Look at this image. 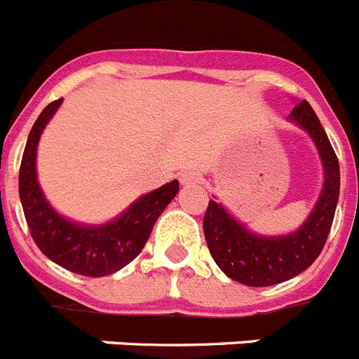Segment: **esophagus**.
Returning <instances> with one entry per match:
<instances>
[{"label": "esophagus", "mask_w": 359, "mask_h": 359, "mask_svg": "<svg viewBox=\"0 0 359 359\" xmlns=\"http://www.w3.org/2000/svg\"><path fill=\"white\" fill-rule=\"evenodd\" d=\"M198 182H200V174L196 172V170L187 168V170H182V172H180V183H182V185H194V183Z\"/></svg>", "instance_id": "1"}]
</instances>
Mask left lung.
Here are the masks:
<instances>
[{
  "label": "left lung",
  "instance_id": "8db88e82",
  "mask_svg": "<svg viewBox=\"0 0 359 359\" xmlns=\"http://www.w3.org/2000/svg\"><path fill=\"white\" fill-rule=\"evenodd\" d=\"M289 119L312 137L325 172L320 198L305 223L292 234H254L214 200L209 201L203 217L205 240L217 267L234 281L249 287H271L311 267L325 245L336 212L339 163L316 112L303 100L294 107Z\"/></svg>",
  "mask_w": 359,
  "mask_h": 359
}]
</instances>
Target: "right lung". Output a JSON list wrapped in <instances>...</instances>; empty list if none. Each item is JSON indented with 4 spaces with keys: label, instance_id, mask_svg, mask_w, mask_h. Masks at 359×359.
<instances>
[{
    "label": "right lung",
    "instance_id": "1",
    "mask_svg": "<svg viewBox=\"0 0 359 359\" xmlns=\"http://www.w3.org/2000/svg\"><path fill=\"white\" fill-rule=\"evenodd\" d=\"M61 100L43 109L27 140L20 167V200L30 236L45 256L76 274L101 278L123 269L142 252L152 226L180 191L177 180L142 196L123 214L103 225L70 222L43 194L36 174V152L43 128L60 109Z\"/></svg>",
    "mask_w": 359,
    "mask_h": 359
}]
</instances>
